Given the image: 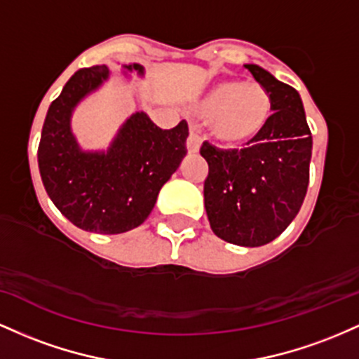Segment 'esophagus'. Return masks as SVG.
I'll return each mask as SVG.
<instances>
[{"mask_svg":"<svg viewBox=\"0 0 359 359\" xmlns=\"http://www.w3.org/2000/svg\"><path fill=\"white\" fill-rule=\"evenodd\" d=\"M200 146H201V139L200 135L196 134V132H190V135H188L187 139V149L190 154H195V152L200 151Z\"/></svg>","mask_w":359,"mask_h":359,"instance_id":"1","label":"esophagus"}]
</instances>
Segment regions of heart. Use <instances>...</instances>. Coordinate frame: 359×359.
<instances>
[{
	"label": "heart",
	"instance_id": "1",
	"mask_svg": "<svg viewBox=\"0 0 359 359\" xmlns=\"http://www.w3.org/2000/svg\"><path fill=\"white\" fill-rule=\"evenodd\" d=\"M195 111L207 118L208 132L217 142L239 147L263 134L271 120L273 102L257 81L224 79L208 88L195 103Z\"/></svg>",
	"mask_w": 359,
	"mask_h": 359
}]
</instances>
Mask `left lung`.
<instances>
[{
  "instance_id": "8db88e82",
  "label": "left lung",
  "mask_w": 359,
  "mask_h": 359,
  "mask_svg": "<svg viewBox=\"0 0 359 359\" xmlns=\"http://www.w3.org/2000/svg\"><path fill=\"white\" fill-rule=\"evenodd\" d=\"M273 102L264 132L244 149L222 151L203 142L208 163L205 210L213 233L231 244L257 248L276 239L304 203L312 134L299 91L256 64H245Z\"/></svg>"
}]
</instances>
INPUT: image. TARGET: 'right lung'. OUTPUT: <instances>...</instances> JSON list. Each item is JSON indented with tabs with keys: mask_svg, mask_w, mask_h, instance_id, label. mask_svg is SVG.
Masks as SVG:
<instances>
[{
	"mask_svg": "<svg viewBox=\"0 0 359 359\" xmlns=\"http://www.w3.org/2000/svg\"><path fill=\"white\" fill-rule=\"evenodd\" d=\"M122 69L144 76L140 64ZM108 78L107 66L74 72L50 103L37 158L47 195L67 220L88 232L122 233L147 219L163 184L180 168L188 123L181 120L163 130L147 114L135 111L107 151H84L72 134V111Z\"/></svg>",
	"mask_w": 359,
	"mask_h": 359,
	"instance_id": "add662e5",
	"label": "right lung"
}]
</instances>
